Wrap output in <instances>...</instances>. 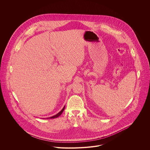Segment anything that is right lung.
I'll use <instances>...</instances> for the list:
<instances>
[{"instance_id":"right-lung-1","label":"right lung","mask_w":150,"mask_h":150,"mask_svg":"<svg viewBox=\"0 0 150 150\" xmlns=\"http://www.w3.org/2000/svg\"><path fill=\"white\" fill-rule=\"evenodd\" d=\"M64 107H64V108L62 109V110L60 111V112H59L58 114H57L56 115H54V116H52V117H48V118H47L46 119H54V118H57V117H58L59 116H60L61 114H62V113L63 112V111H64Z\"/></svg>"}]
</instances>
